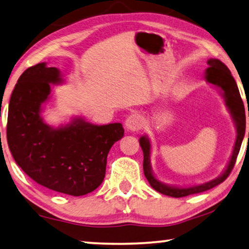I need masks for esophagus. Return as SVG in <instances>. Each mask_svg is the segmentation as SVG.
Wrapping results in <instances>:
<instances>
[{"label": "esophagus", "instance_id": "34e87169", "mask_svg": "<svg viewBox=\"0 0 249 249\" xmlns=\"http://www.w3.org/2000/svg\"><path fill=\"white\" fill-rule=\"evenodd\" d=\"M143 117L140 116L139 113H132L125 119V128L129 131H138L143 127Z\"/></svg>", "mask_w": 249, "mask_h": 249}]
</instances>
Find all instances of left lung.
I'll return each instance as SVG.
<instances>
[{
  "label": "left lung",
  "mask_w": 249,
  "mask_h": 249,
  "mask_svg": "<svg viewBox=\"0 0 249 249\" xmlns=\"http://www.w3.org/2000/svg\"><path fill=\"white\" fill-rule=\"evenodd\" d=\"M207 67L205 71V78L209 83L215 85V86L221 88L224 99H225V104L227 106L228 110H230L231 117L236 125V131H237V137H236L235 145L233 149V153H231V160L228 162L226 166V170L224 171L221 177H218L214 180L210 182L203 183L199 185H193L190 187H175L171 185H166L164 183H161L157 180L154 177L151 170V163H150V152H151V143L148 138L145 136L141 137L139 140V143L141 145L142 151H143V172L149 181L150 185H151L154 190L158 191L159 193L168 195V196L172 197H183L187 196L191 194H196L201 192H205L207 190L213 189L218 184H221L227 178L228 175L231 174V170H233L236 159L239 153L240 145L245 136V129H246V116H245V108H244V103L240 97V93L238 90L236 81L231 74V71L227 68V66L221 60L211 58L207 60ZM249 117V111H248ZM249 138V133H248Z\"/></svg>",
  "instance_id": "8db88e82"
}]
</instances>
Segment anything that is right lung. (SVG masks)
<instances>
[{
    "mask_svg": "<svg viewBox=\"0 0 249 249\" xmlns=\"http://www.w3.org/2000/svg\"><path fill=\"white\" fill-rule=\"evenodd\" d=\"M63 81L55 67L40 63L27 68L15 85L7 113L6 137L15 162L32 180L55 192L80 196L103 183L107 156L124 137L121 124L97 125L83 118L52 128L42 105L51 84Z\"/></svg>",
    "mask_w": 249,
    "mask_h": 249,
    "instance_id": "add662e5",
    "label": "right lung"
}]
</instances>
